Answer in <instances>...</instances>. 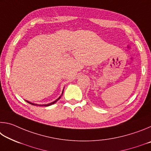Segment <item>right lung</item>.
Wrapping results in <instances>:
<instances>
[{
  "instance_id": "1",
  "label": "right lung",
  "mask_w": 151,
  "mask_h": 151,
  "mask_svg": "<svg viewBox=\"0 0 151 151\" xmlns=\"http://www.w3.org/2000/svg\"><path fill=\"white\" fill-rule=\"evenodd\" d=\"M63 91H64V89H63V93H62V94H63ZM61 96L62 95H60L59 97H58V98L57 99V100L56 101H55L54 102H52V103H48V104H35V103H30V102H29V101H26L27 103H30V104H32V105H37V106H50V105H52V104H55L56 102H57V101H58L59 100V99H60V97H61Z\"/></svg>"
}]
</instances>
